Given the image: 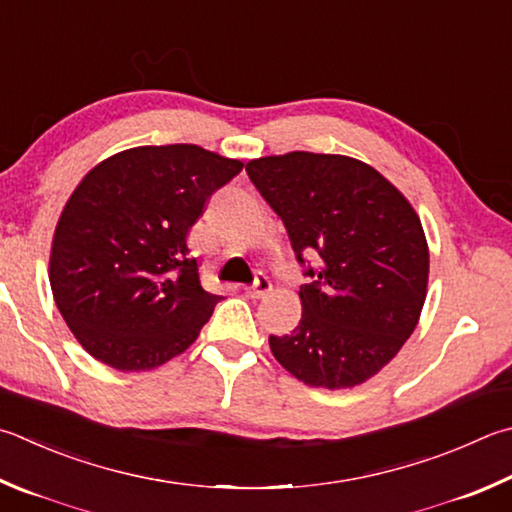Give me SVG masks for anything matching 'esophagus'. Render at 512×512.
<instances>
[{
  "label": "esophagus",
  "mask_w": 512,
  "mask_h": 512,
  "mask_svg": "<svg viewBox=\"0 0 512 512\" xmlns=\"http://www.w3.org/2000/svg\"><path fill=\"white\" fill-rule=\"evenodd\" d=\"M273 291V284L266 275H257V280L253 286H246V295L253 297V300H262L268 293Z\"/></svg>",
  "instance_id": "obj_1"
}]
</instances>
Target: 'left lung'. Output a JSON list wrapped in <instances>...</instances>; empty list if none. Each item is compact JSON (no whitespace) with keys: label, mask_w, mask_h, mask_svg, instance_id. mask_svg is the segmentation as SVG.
I'll return each instance as SVG.
<instances>
[{"label":"left lung","mask_w":512,"mask_h":512,"mask_svg":"<svg viewBox=\"0 0 512 512\" xmlns=\"http://www.w3.org/2000/svg\"><path fill=\"white\" fill-rule=\"evenodd\" d=\"M250 181L318 268L300 288L302 320L268 338L277 362L311 387L376 376L421 318L430 248L412 203L383 174L342 154L288 152L246 165Z\"/></svg>","instance_id":"8db88e82"}]
</instances>
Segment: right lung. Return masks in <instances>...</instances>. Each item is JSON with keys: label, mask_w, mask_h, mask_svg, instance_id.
I'll return each mask as SVG.
<instances>
[{"label": "right lung", "mask_w": 512, "mask_h": 512, "mask_svg": "<svg viewBox=\"0 0 512 512\" xmlns=\"http://www.w3.org/2000/svg\"><path fill=\"white\" fill-rule=\"evenodd\" d=\"M241 167L199 145H143L76 185L53 232L49 282L89 356L145 371L197 340L221 295L201 286L188 232Z\"/></svg>", "instance_id": "right-lung-1"}]
</instances>
